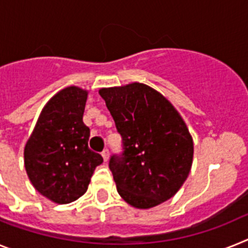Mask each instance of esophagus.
<instances>
[{"label": "esophagus", "mask_w": 248, "mask_h": 248, "mask_svg": "<svg viewBox=\"0 0 248 248\" xmlns=\"http://www.w3.org/2000/svg\"><path fill=\"white\" fill-rule=\"evenodd\" d=\"M102 157H103V161H105V162H107V161H108V157H109V152H108V150H103L102 151Z\"/></svg>", "instance_id": "34e87169"}]
</instances>
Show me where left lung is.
Here are the masks:
<instances>
[{"mask_svg":"<svg viewBox=\"0 0 248 248\" xmlns=\"http://www.w3.org/2000/svg\"><path fill=\"white\" fill-rule=\"evenodd\" d=\"M98 93L124 141L122 156L109 160L120 196L140 210L173 197L193 161V140L180 112L145 83L102 87Z\"/></svg>","mask_w":248,"mask_h":248,"instance_id":"1","label":"left lung"}]
</instances>
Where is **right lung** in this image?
Masks as SVG:
<instances>
[{
    "label": "right lung",
    "instance_id": "add662e5",
    "mask_svg": "<svg viewBox=\"0 0 248 248\" xmlns=\"http://www.w3.org/2000/svg\"><path fill=\"white\" fill-rule=\"evenodd\" d=\"M88 90L62 88L41 111L23 150L26 173L36 191L66 204L85 195L94 169L103 162L88 148L90 128L83 124Z\"/></svg>",
    "mask_w": 248,
    "mask_h": 248
}]
</instances>
